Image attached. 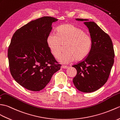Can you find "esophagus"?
<instances>
[{
    "label": "esophagus",
    "instance_id": "1",
    "mask_svg": "<svg viewBox=\"0 0 120 120\" xmlns=\"http://www.w3.org/2000/svg\"><path fill=\"white\" fill-rule=\"evenodd\" d=\"M61 68L63 69H67L68 68V67H67V66H61Z\"/></svg>",
    "mask_w": 120,
    "mask_h": 120
}]
</instances>
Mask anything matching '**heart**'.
<instances>
[{
    "label": "heart",
    "instance_id": "heart-1",
    "mask_svg": "<svg viewBox=\"0 0 120 120\" xmlns=\"http://www.w3.org/2000/svg\"><path fill=\"white\" fill-rule=\"evenodd\" d=\"M50 51L55 58L60 57L65 45L66 52L59 62L68 64L75 59L79 61L88 55L92 46V38L89 34L73 24H66L58 28L56 33H50L47 38Z\"/></svg>",
    "mask_w": 120,
    "mask_h": 120
}]
</instances>
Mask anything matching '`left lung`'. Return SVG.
Segmentation results:
<instances>
[{
    "label": "left lung",
    "mask_w": 120,
    "mask_h": 120,
    "mask_svg": "<svg viewBox=\"0 0 120 120\" xmlns=\"http://www.w3.org/2000/svg\"><path fill=\"white\" fill-rule=\"evenodd\" d=\"M76 20L84 22L89 29L92 43L87 56L72 66L77 71L73 82L79 91L94 92L106 83L109 76L114 63L112 42L110 36L96 23L86 19L76 18Z\"/></svg>",
    "instance_id": "left-lung-1"
}]
</instances>
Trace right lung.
<instances>
[{
	"instance_id": "right-lung-1",
	"label": "right lung",
	"mask_w": 120,
	"mask_h": 120,
	"mask_svg": "<svg viewBox=\"0 0 120 120\" xmlns=\"http://www.w3.org/2000/svg\"><path fill=\"white\" fill-rule=\"evenodd\" d=\"M58 19L44 16L32 20L15 32L8 49L10 70L13 79L26 89H44L60 69L47 43L53 22Z\"/></svg>"
}]
</instances>
